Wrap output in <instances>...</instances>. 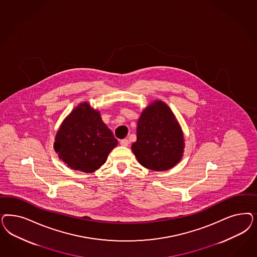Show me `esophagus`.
<instances>
[{
	"label": "esophagus",
	"mask_w": 257,
	"mask_h": 257,
	"mask_svg": "<svg viewBox=\"0 0 257 257\" xmlns=\"http://www.w3.org/2000/svg\"><path fill=\"white\" fill-rule=\"evenodd\" d=\"M128 144H130V142H128L127 139H123V140L120 141V145H121L122 147H127Z\"/></svg>",
	"instance_id": "34e87169"
}]
</instances>
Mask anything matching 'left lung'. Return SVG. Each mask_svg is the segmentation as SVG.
<instances>
[{
  "instance_id": "left-lung-1",
  "label": "left lung",
  "mask_w": 257,
  "mask_h": 257,
  "mask_svg": "<svg viewBox=\"0 0 257 257\" xmlns=\"http://www.w3.org/2000/svg\"><path fill=\"white\" fill-rule=\"evenodd\" d=\"M184 146L182 127L165 102L155 100L144 108L137 123V141L132 146L141 166L168 170L182 160Z\"/></svg>"
}]
</instances>
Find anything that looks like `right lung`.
Here are the masks:
<instances>
[{
	"label": "right lung",
	"mask_w": 257,
	"mask_h": 257,
	"mask_svg": "<svg viewBox=\"0 0 257 257\" xmlns=\"http://www.w3.org/2000/svg\"><path fill=\"white\" fill-rule=\"evenodd\" d=\"M117 144L111 131L102 121L99 110L83 102L60 124L54 149L68 167L92 173L106 163Z\"/></svg>",
	"instance_id": "right-lung-1"
}]
</instances>
